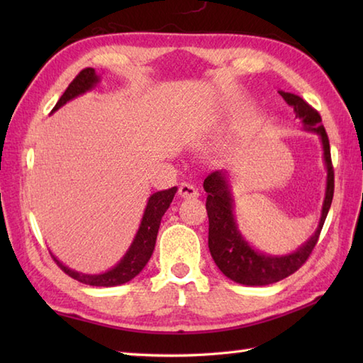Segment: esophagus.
Instances as JSON below:
<instances>
[{
    "mask_svg": "<svg viewBox=\"0 0 363 363\" xmlns=\"http://www.w3.org/2000/svg\"><path fill=\"white\" fill-rule=\"evenodd\" d=\"M179 194L181 198L184 199H190V198H198L199 196V191L195 186H191V184H187V182H182L179 186Z\"/></svg>",
    "mask_w": 363,
    "mask_h": 363,
    "instance_id": "1",
    "label": "esophagus"
}]
</instances>
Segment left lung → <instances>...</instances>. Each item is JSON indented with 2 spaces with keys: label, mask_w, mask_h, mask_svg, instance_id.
<instances>
[{
  "label": "left lung",
  "mask_w": 363,
  "mask_h": 363,
  "mask_svg": "<svg viewBox=\"0 0 363 363\" xmlns=\"http://www.w3.org/2000/svg\"><path fill=\"white\" fill-rule=\"evenodd\" d=\"M281 96L293 107L295 118L307 133H315L320 137L323 148V162L326 167V190L323 199L320 221L317 230L309 240H306L298 248L284 254L272 256L262 252L242 235L235 218V203L233 196L229 172L218 169L204 179V190L207 194L206 209L209 215V251L220 272L230 281L243 285H268L293 274L311 256L312 250L318 242L320 233L325 225L328 212L334 196V169L330 162L329 138L321 125L320 113L312 109L303 98L289 91H279Z\"/></svg>",
  "instance_id": "1"
}]
</instances>
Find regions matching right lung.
Returning <instances> with one entry per match:
<instances>
[{
  "label": "right lung",
  "mask_w": 363,
  "mask_h": 363,
  "mask_svg": "<svg viewBox=\"0 0 363 363\" xmlns=\"http://www.w3.org/2000/svg\"><path fill=\"white\" fill-rule=\"evenodd\" d=\"M99 82H101V76L96 74L94 68H86V70H82L64 91V95L60 96L57 104L54 106L52 112L59 111L60 107L73 101L74 98L94 90ZM176 191L177 187H172L168 190L156 191V194H152L148 198V203H146V207L143 211V217L140 220V226L137 229L133 243H130L128 251L125 252V256L118 260V264H115L112 268L106 269V272L98 274L76 272V269L68 268L65 264H62V262L50 251L52 259L56 260V264L60 267V269L70 277H73V279L87 285H94V287H115V285L129 282L142 272L146 264H148V260L154 251V246H156V238L162 217H164L165 212L168 211Z\"/></svg>",
  "instance_id": "right-lung-1"
}]
</instances>
